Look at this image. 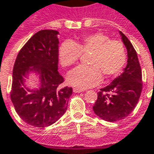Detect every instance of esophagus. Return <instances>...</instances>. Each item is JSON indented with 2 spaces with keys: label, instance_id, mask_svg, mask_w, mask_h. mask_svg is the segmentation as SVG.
Returning a JSON list of instances; mask_svg holds the SVG:
<instances>
[{
  "label": "esophagus",
  "instance_id": "obj_1",
  "mask_svg": "<svg viewBox=\"0 0 154 154\" xmlns=\"http://www.w3.org/2000/svg\"><path fill=\"white\" fill-rule=\"evenodd\" d=\"M73 91H74V93H81V92H84V91H85V89H78V88H74V89H73Z\"/></svg>",
  "mask_w": 154,
  "mask_h": 154
}]
</instances>
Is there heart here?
Wrapping results in <instances>:
<instances>
[{"label": "heart", "instance_id": "1", "mask_svg": "<svg viewBox=\"0 0 154 154\" xmlns=\"http://www.w3.org/2000/svg\"><path fill=\"white\" fill-rule=\"evenodd\" d=\"M81 54H90L89 66H79L69 73L67 82L78 89H86L99 85L102 74L106 78L118 75L127 60L124 44L103 33H94L80 40L64 41L59 48V60L63 67H69L79 60Z\"/></svg>", "mask_w": 154, "mask_h": 154}]
</instances>
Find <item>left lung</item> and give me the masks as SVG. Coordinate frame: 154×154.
I'll list each match as a JSON object with an SVG mask.
<instances>
[{
  "label": "left lung",
  "mask_w": 154,
  "mask_h": 154,
  "mask_svg": "<svg viewBox=\"0 0 154 154\" xmlns=\"http://www.w3.org/2000/svg\"><path fill=\"white\" fill-rule=\"evenodd\" d=\"M119 34L127 50V65L119 76L100 89L93 106L97 116L109 122H116L128 116L137 105L143 89L137 52L126 35L121 31Z\"/></svg>",
  "instance_id": "8db88e82"
}]
</instances>
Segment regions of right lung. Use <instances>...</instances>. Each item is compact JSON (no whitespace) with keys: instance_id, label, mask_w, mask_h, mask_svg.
<instances>
[{"instance_id":"add662e5","label":"right lung","mask_w":154,"mask_h":154,"mask_svg":"<svg viewBox=\"0 0 154 154\" xmlns=\"http://www.w3.org/2000/svg\"><path fill=\"white\" fill-rule=\"evenodd\" d=\"M59 32L42 30L20 51L12 73L11 99L20 119L35 127L55 123L67 110L72 88H60L64 79L58 72ZM30 73L39 78V88L30 89L25 79Z\"/></svg>"}]
</instances>
